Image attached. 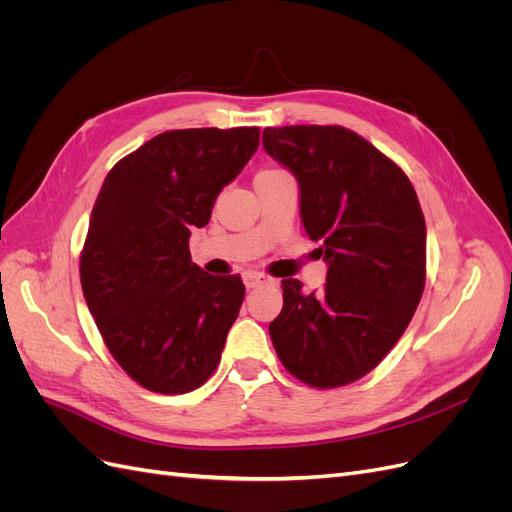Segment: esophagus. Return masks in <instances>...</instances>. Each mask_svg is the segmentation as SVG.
<instances>
[{
    "label": "esophagus",
    "mask_w": 512,
    "mask_h": 512,
    "mask_svg": "<svg viewBox=\"0 0 512 512\" xmlns=\"http://www.w3.org/2000/svg\"><path fill=\"white\" fill-rule=\"evenodd\" d=\"M241 277H243V284H245L247 288H256V286L267 282V277L262 275V273H258V271H245Z\"/></svg>",
    "instance_id": "1"
}]
</instances>
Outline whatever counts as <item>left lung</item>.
Masks as SVG:
<instances>
[{"label": "left lung", "mask_w": 512, "mask_h": 512, "mask_svg": "<svg viewBox=\"0 0 512 512\" xmlns=\"http://www.w3.org/2000/svg\"><path fill=\"white\" fill-rule=\"evenodd\" d=\"M262 147L297 179L301 224L327 262L322 290L282 282L275 352L309 386L350 384L389 354L421 301V205L404 170L346 128H265Z\"/></svg>", "instance_id": "left-lung-1"}]
</instances>
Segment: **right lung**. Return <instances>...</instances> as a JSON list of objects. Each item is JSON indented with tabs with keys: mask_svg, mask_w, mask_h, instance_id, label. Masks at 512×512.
I'll use <instances>...</instances> for the list:
<instances>
[{
	"mask_svg": "<svg viewBox=\"0 0 512 512\" xmlns=\"http://www.w3.org/2000/svg\"><path fill=\"white\" fill-rule=\"evenodd\" d=\"M258 138V128L164 132L102 183L81 286L115 361L153 393H190L220 365L245 286L239 275L215 277L194 265L188 243Z\"/></svg>",
	"mask_w": 512,
	"mask_h": 512,
	"instance_id": "obj_1",
	"label": "right lung"
}]
</instances>
